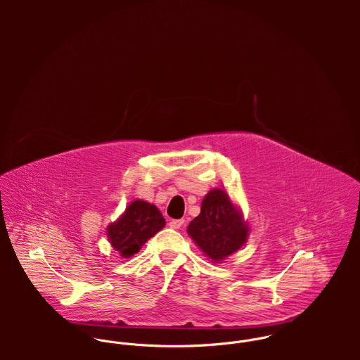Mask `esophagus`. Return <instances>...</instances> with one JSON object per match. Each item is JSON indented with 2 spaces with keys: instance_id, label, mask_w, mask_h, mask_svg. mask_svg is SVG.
<instances>
[{
  "instance_id": "obj_1",
  "label": "esophagus",
  "mask_w": 360,
  "mask_h": 360,
  "mask_svg": "<svg viewBox=\"0 0 360 360\" xmlns=\"http://www.w3.org/2000/svg\"><path fill=\"white\" fill-rule=\"evenodd\" d=\"M183 224H184V219H177V220H170V221H169V226H170L172 229H174V230L180 229Z\"/></svg>"
}]
</instances>
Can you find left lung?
Segmentation results:
<instances>
[{
    "mask_svg": "<svg viewBox=\"0 0 360 360\" xmlns=\"http://www.w3.org/2000/svg\"><path fill=\"white\" fill-rule=\"evenodd\" d=\"M188 234L212 260H221L240 250L248 236L247 223L223 190L207 193L201 213L188 224Z\"/></svg>",
    "mask_w": 360,
    "mask_h": 360,
    "instance_id": "1",
    "label": "left lung"
}]
</instances>
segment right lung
<instances>
[{"mask_svg":"<svg viewBox=\"0 0 360 360\" xmlns=\"http://www.w3.org/2000/svg\"><path fill=\"white\" fill-rule=\"evenodd\" d=\"M163 227L165 219L158 207L137 200L129 205L116 223L108 227V237L122 257H130Z\"/></svg>","mask_w":360,"mask_h":360,"instance_id":"1","label":"right lung"}]
</instances>
